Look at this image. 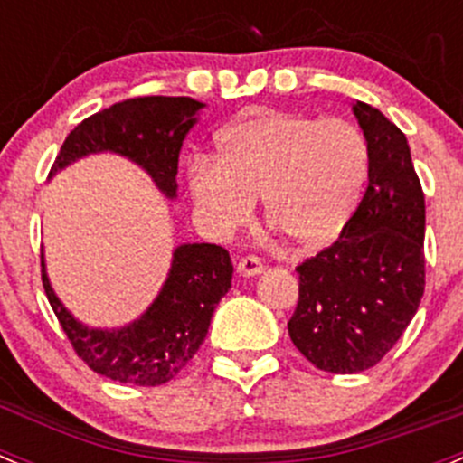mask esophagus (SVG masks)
<instances>
[{
  "label": "esophagus",
  "mask_w": 463,
  "mask_h": 463,
  "mask_svg": "<svg viewBox=\"0 0 463 463\" xmlns=\"http://www.w3.org/2000/svg\"><path fill=\"white\" fill-rule=\"evenodd\" d=\"M236 272L241 274V277H256L259 272H263V260L254 254L241 256L236 263Z\"/></svg>",
  "instance_id": "esophagus-1"
}]
</instances>
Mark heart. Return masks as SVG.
I'll return each mask as SVG.
<instances>
[{
    "label": "heart",
    "instance_id": "obj_1",
    "mask_svg": "<svg viewBox=\"0 0 463 463\" xmlns=\"http://www.w3.org/2000/svg\"><path fill=\"white\" fill-rule=\"evenodd\" d=\"M369 175V146L345 118L263 112L218 135V157L198 155L189 191L204 221L233 232L263 195L265 221L301 250L340 236Z\"/></svg>",
    "mask_w": 463,
    "mask_h": 463
}]
</instances>
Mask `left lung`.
Instances as JSON below:
<instances>
[{
	"label": "left lung",
	"mask_w": 463,
	"mask_h": 463,
	"mask_svg": "<svg viewBox=\"0 0 463 463\" xmlns=\"http://www.w3.org/2000/svg\"><path fill=\"white\" fill-rule=\"evenodd\" d=\"M369 146V184L333 245L297 265L288 333L328 373L372 369L401 340L425 290V198L405 135L372 105H354Z\"/></svg>",
	"instance_id": "obj_1"
}]
</instances>
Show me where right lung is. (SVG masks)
Listing matches in <instances>:
<instances>
[{
    "instance_id": "right-lung-1",
    "label": "right lung",
    "mask_w": 463,
    "mask_h": 463,
    "mask_svg": "<svg viewBox=\"0 0 463 463\" xmlns=\"http://www.w3.org/2000/svg\"><path fill=\"white\" fill-rule=\"evenodd\" d=\"M200 108L203 103L189 96H135L109 105L82 118L67 135L52 173L82 155L112 150L144 166L173 198L182 141ZM43 259L40 251L44 292L78 358L109 381L139 387L164 385L198 354L233 274L225 247L212 242L180 245L162 292L141 319L121 331H96L76 322L58 301Z\"/></svg>"
}]
</instances>
